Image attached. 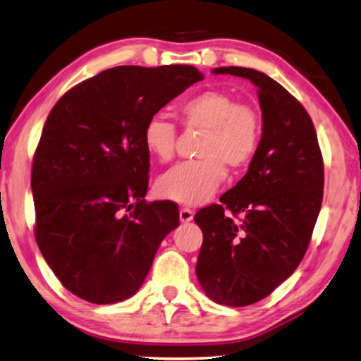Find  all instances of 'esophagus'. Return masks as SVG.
<instances>
[{"label": "esophagus", "mask_w": 361, "mask_h": 361, "mask_svg": "<svg viewBox=\"0 0 361 361\" xmlns=\"http://www.w3.org/2000/svg\"><path fill=\"white\" fill-rule=\"evenodd\" d=\"M192 217H195V212H192L191 209H188V207H181L180 209V220H181L183 224L191 222Z\"/></svg>", "instance_id": "1"}]
</instances>
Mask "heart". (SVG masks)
<instances>
[{"label":"heart","mask_w":361,"mask_h":361,"mask_svg":"<svg viewBox=\"0 0 361 361\" xmlns=\"http://www.w3.org/2000/svg\"><path fill=\"white\" fill-rule=\"evenodd\" d=\"M178 113L186 129L204 131L195 162H185L166 171L157 181L160 196L170 201L199 206L209 201L225 180V166L235 171L252 164L261 149V111L251 104H240L225 90H202L180 104ZM176 128L162 115L149 118L144 126L142 141L147 152L166 164L175 157Z\"/></svg>","instance_id":"obj_1"}]
</instances>
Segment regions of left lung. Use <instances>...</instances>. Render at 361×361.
I'll return each mask as SVG.
<instances>
[{
	"label": "left lung",
	"instance_id": "1",
	"mask_svg": "<svg viewBox=\"0 0 361 361\" xmlns=\"http://www.w3.org/2000/svg\"><path fill=\"white\" fill-rule=\"evenodd\" d=\"M214 73L256 85L264 131L243 178L222 204L195 215L204 236L196 276L215 303L248 306L271 295L303 259L321 211L324 162L308 111L287 89L250 68Z\"/></svg>",
	"mask_w": 361,
	"mask_h": 361
}]
</instances>
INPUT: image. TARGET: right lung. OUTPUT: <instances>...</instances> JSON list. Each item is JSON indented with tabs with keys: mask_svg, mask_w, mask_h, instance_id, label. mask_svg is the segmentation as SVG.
Here are the masks:
<instances>
[{
	"mask_svg": "<svg viewBox=\"0 0 361 361\" xmlns=\"http://www.w3.org/2000/svg\"><path fill=\"white\" fill-rule=\"evenodd\" d=\"M202 79L195 66H116L69 89L48 115L32 164L35 240L69 292L95 305L133 297L180 224L147 202L144 126Z\"/></svg>",
	"mask_w": 361,
	"mask_h": 361,
	"instance_id": "right-lung-1",
	"label": "right lung"
}]
</instances>
